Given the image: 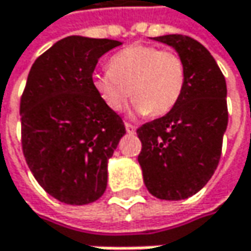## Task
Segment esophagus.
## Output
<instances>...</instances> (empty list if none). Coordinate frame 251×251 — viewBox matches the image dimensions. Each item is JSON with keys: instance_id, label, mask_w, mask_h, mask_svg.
Masks as SVG:
<instances>
[{"instance_id": "34e87169", "label": "esophagus", "mask_w": 251, "mask_h": 251, "mask_svg": "<svg viewBox=\"0 0 251 251\" xmlns=\"http://www.w3.org/2000/svg\"><path fill=\"white\" fill-rule=\"evenodd\" d=\"M125 127H126V132H127V133H130V135H133V133L136 132V127L132 125V124H127V122H126Z\"/></svg>"}]
</instances>
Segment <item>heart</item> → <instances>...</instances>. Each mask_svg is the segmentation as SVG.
Segmentation results:
<instances>
[{
	"instance_id": "obj_1",
	"label": "heart",
	"mask_w": 251,
	"mask_h": 251,
	"mask_svg": "<svg viewBox=\"0 0 251 251\" xmlns=\"http://www.w3.org/2000/svg\"><path fill=\"white\" fill-rule=\"evenodd\" d=\"M186 84L180 55L151 45H132L112 56L109 70L93 75V87L113 112L133 99L138 115L161 116L178 103Z\"/></svg>"
}]
</instances>
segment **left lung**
<instances>
[{
    "instance_id": "8db88e82",
    "label": "left lung",
    "mask_w": 251,
    "mask_h": 251,
    "mask_svg": "<svg viewBox=\"0 0 251 251\" xmlns=\"http://www.w3.org/2000/svg\"><path fill=\"white\" fill-rule=\"evenodd\" d=\"M152 39L175 48L186 67V84L166 116L138 127V161L152 196L180 201L198 193L218 167L228 125L226 78L198 40L183 34Z\"/></svg>"
}]
</instances>
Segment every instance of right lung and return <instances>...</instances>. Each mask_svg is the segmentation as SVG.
Masks as SVG:
<instances>
[{"label":"right lung","mask_w":251,"mask_h":251,"mask_svg":"<svg viewBox=\"0 0 251 251\" xmlns=\"http://www.w3.org/2000/svg\"><path fill=\"white\" fill-rule=\"evenodd\" d=\"M122 45L68 36L42 53L20 101L22 145L37 183L55 199L87 205L107 186V161L126 133L93 87L101 55Z\"/></svg>","instance_id":"1"}]
</instances>
